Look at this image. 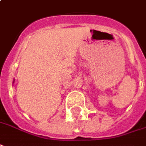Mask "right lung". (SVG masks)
<instances>
[{
    "label": "right lung",
    "mask_w": 146,
    "mask_h": 146,
    "mask_svg": "<svg viewBox=\"0 0 146 146\" xmlns=\"http://www.w3.org/2000/svg\"><path fill=\"white\" fill-rule=\"evenodd\" d=\"M14 81H15V80H13V83H14Z\"/></svg>",
    "instance_id": "add662e5"
}]
</instances>
